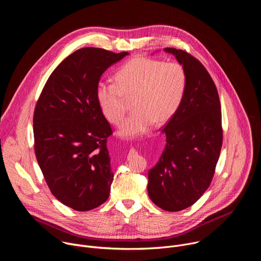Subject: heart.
Returning a JSON list of instances; mask_svg holds the SVG:
<instances>
[{
	"instance_id": "1",
	"label": "heart",
	"mask_w": 261,
	"mask_h": 261,
	"mask_svg": "<svg viewBox=\"0 0 261 261\" xmlns=\"http://www.w3.org/2000/svg\"><path fill=\"white\" fill-rule=\"evenodd\" d=\"M116 82L98 84L96 97L104 117L120 126L126 114V99H132L133 114L120 134L141 135L155 124L167 123L177 111L187 90V74L178 63L135 58L117 73Z\"/></svg>"
}]
</instances>
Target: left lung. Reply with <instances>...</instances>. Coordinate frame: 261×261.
Returning <instances> with one entry per match:
<instances>
[{"label":"left lung","mask_w":261,"mask_h":261,"mask_svg":"<svg viewBox=\"0 0 261 261\" xmlns=\"http://www.w3.org/2000/svg\"><path fill=\"white\" fill-rule=\"evenodd\" d=\"M187 74V90L174 116L162 130L166 145L148 171L147 193L167 212L194 204L206 191L219 160L222 141L221 105L217 88L194 57L167 47Z\"/></svg>","instance_id":"obj_1"}]
</instances>
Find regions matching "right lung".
Segmentation results:
<instances>
[{"instance_id":"add662e5","label":"right lung","mask_w":261,"mask_h":261,"mask_svg":"<svg viewBox=\"0 0 261 261\" xmlns=\"http://www.w3.org/2000/svg\"><path fill=\"white\" fill-rule=\"evenodd\" d=\"M129 53L85 47L50 74L34 111L35 154L53 195L79 211L109 196L114 172L107 137L113 134L96 97L104 71Z\"/></svg>"}]
</instances>
